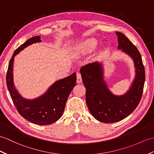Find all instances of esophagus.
<instances>
[{"label": "esophagus", "instance_id": "esophagus-1", "mask_svg": "<svg viewBox=\"0 0 154 154\" xmlns=\"http://www.w3.org/2000/svg\"><path fill=\"white\" fill-rule=\"evenodd\" d=\"M77 82L78 83H82V77H81V75L80 73H77Z\"/></svg>", "mask_w": 154, "mask_h": 154}]
</instances>
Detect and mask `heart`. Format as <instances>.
Returning a JSON list of instances; mask_svg holds the SVG:
<instances>
[{
	"label": "heart",
	"instance_id": "b5f03b06",
	"mask_svg": "<svg viewBox=\"0 0 154 154\" xmlns=\"http://www.w3.org/2000/svg\"><path fill=\"white\" fill-rule=\"evenodd\" d=\"M98 45V41L94 38H89L74 46V51L77 55H85L93 51Z\"/></svg>",
	"mask_w": 154,
	"mask_h": 154
}]
</instances>
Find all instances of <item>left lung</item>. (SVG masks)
<instances>
[{
  "mask_svg": "<svg viewBox=\"0 0 154 154\" xmlns=\"http://www.w3.org/2000/svg\"><path fill=\"white\" fill-rule=\"evenodd\" d=\"M117 48L133 60L134 77L128 90L122 95H116L109 90L104 80L102 62H95L80 69L86 87V102L96 120L105 123H116L128 117L138 106L142 97L145 81L144 67L137 47L127 37L116 31Z\"/></svg>",
  "mask_w": 154,
  "mask_h": 154,
  "instance_id": "1",
  "label": "left lung"
}]
</instances>
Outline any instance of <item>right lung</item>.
<instances>
[{
	"label": "right lung",
	"instance_id": "1",
	"mask_svg": "<svg viewBox=\"0 0 154 154\" xmlns=\"http://www.w3.org/2000/svg\"><path fill=\"white\" fill-rule=\"evenodd\" d=\"M41 37L28 39L14 51L8 64L6 84L9 93L20 115L30 122L39 125L55 123L62 117L67 100L76 85V73H73L62 79L55 81L45 93L33 99L24 98L19 93L14 83L13 65L14 57L32 44L41 42Z\"/></svg>",
	"mask_w": 154,
	"mask_h": 154
}]
</instances>
